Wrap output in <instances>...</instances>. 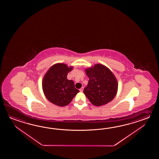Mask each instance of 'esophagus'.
I'll return each mask as SVG.
<instances>
[{"instance_id": "1", "label": "esophagus", "mask_w": 159, "mask_h": 159, "mask_svg": "<svg viewBox=\"0 0 159 159\" xmlns=\"http://www.w3.org/2000/svg\"><path fill=\"white\" fill-rule=\"evenodd\" d=\"M83 90H84V88H83V87H82V88H81V89H80V91H81V92H82Z\"/></svg>"}]
</instances>
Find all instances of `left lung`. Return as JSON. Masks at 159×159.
<instances>
[{
    "label": "left lung",
    "instance_id": "obj_1",
    "mask_svg": "<svg viewBox=\"0 0 159 159\" xmlns=\"http://www.w3.org/2000/svg\"><path fill=\"white\" fill-rule=\"evenodd\" d=\"M89 78L84 93L96 106L106 105L115 98L118 84L115 75L107 67L101 64L85 69Z\"/></svg>",
    "mask_w": 159,
    "mask_h": 159
}]
</instances>
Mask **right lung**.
<instances>
[{"mask_svg": "<svg viewBox=\"0 0 159 159\" xmlns=\"http://www.w3.org/2000/svg\"><path fill=\"white\" fill-rule=\"evenodd\" d=\"M73 66L64 63L52 65L44 75L42 88L45 97L53 104L63 107L69 105L80 92L75 89L74 82L67 79L68 73Z\"/></svg>", "mask_w": 159, "mask_h": 159, "instance_id": "add662e5", "label": "right lung"}]
</instances>
